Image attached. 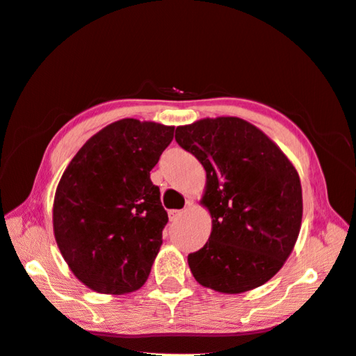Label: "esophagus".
I'll use <instances>...</instances> for the list:
<instances>
[{"instance_id":"obj_1","label":"esophagus","mask_w":356,"mask_h":356,"mask_svg":"<svg viewBox=\"0 0 356 356\" xmlns=\"http://www.w3.org/2000/svg\"><path fill=\"white\" fill-rule=\"evenodd\" d=\"M184 211H169V220L171 222H177L179 218H182Z\"/></svg>"}]
</instances>
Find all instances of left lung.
I'll list each match as a JSON object with an SVG mask.
<instances>
[{
	"label": "left lung",
	"mask_w": 356,
	"mask_h": 356,
	"mask_svg": "<svg viewBox=\"0 0 356 356\" xmlns=\"http://www.w3.org/2000/svg\"><path fill=\"white\" fill-rule=\"evenodd\" d=\"M176 140L206 169L201 204L212 217L206 245L188 255L198 284L228 295L274 277L296 244L302 190L291 161L261 129L238 117L177 127Z\"/></svg>",
	"instance_id": "8db88e82"
}]
</instances>
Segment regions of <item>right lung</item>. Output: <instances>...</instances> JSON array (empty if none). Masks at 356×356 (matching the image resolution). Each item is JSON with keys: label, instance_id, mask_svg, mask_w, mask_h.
<instances>
[{"label": "right lung", "instance_id": "add662e5", "mask_svg": "<svg viewBox=\"0 0 356 356\" xmlns=\"http://www.w3.org/2000/svg\"><path fill=\"white\" fill-rule=\"evenodd\" d=\"M172 138L174 127L123 118L90 138L65 169L54 234L88 289L125 295L147 280L168 223L150 171Z\"/></svg>", "mask_w": 356, "mask_h": 356}]
</instances>
